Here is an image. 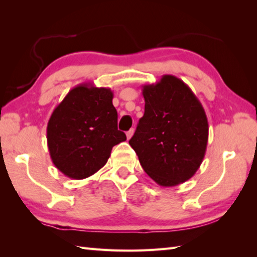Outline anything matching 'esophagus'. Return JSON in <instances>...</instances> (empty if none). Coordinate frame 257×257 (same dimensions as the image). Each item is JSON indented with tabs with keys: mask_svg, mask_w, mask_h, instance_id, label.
<instances>
[{
	"mask_svg": "<svg viewBox=\"0 0 257 257\" xmlns=\"http://www.w3.org/2000/svg\"><path fill=\"white\" fill-rule=\"evenodd\" d=\"M134 132H135V130H134V129H130V130H129V132H127V133H125V135H127V138H128V139H130V138H132V137H133V135H134Z\"/></svg>",
	"mask_w": 257,
	"mask_h": 257,
	"instance_id": "1",
	"label": "esophagus"
}]
</instances>
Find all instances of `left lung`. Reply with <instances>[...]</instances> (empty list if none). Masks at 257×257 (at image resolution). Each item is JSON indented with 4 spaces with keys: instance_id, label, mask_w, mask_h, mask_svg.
<instances>
[{
    "instance_id": "1",
    "label": "left lung",
    "mask_w": 257,
    "mask_h": 257,
    "mask_svg": "<svg viewBox=\"0 0 257 257\" xmlns=\"http://www.w3.org/2000/svg\"><path fill=\"white\" fill-rule=\"evenodd\" d=\"M145 114L129 145L145 172L161 187L188 181L205 156L209 123L200 100L183 81L163 75L143 86Z\"/></svg>"
}]
</instances>
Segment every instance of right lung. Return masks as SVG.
I'll list each match as a JSON object with an SVG mask.
<instances>
[{
	"mask_svg": "<svg viewBox=\"0 0 257 257\" xmlns=\"http://www.w3.org/2000/svg\"><path fill=\"white\" fill-rule=\"evenodd\" d=\"M110 88L80 84L54 109L47 123L52 161L65 176L81 180L107 163L113 146L125 141Z\"/></svg>",
	"mask_w": 257,
	"mask_h": 257,
	"instance_id": "add662e5",
	"label": "right lung"
}]
</instances>
